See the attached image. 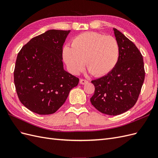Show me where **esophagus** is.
Segmentation results:
<instances>
[{
  "label": "esophagus",
  "instance_id": "1",
  "mask_svg": "<svg viewBox=\"0 0 158 158\" xmlns=\"http://www.w3.org/2000/svg\"><path fill=\"white\" fill-rule=\"evenodd\" d=\"M80 83L81 84H88V81L86 80H84V79H80Z\"/></svg>",
  "mask_w": 158,
  "mask_h": 158
}]
</instances>
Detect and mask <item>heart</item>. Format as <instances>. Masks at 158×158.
Segmentation results:
<instances>
[{"instance_id":"b5f03b06","label":"heart","mask_w":158,"mask_h":158,"mask_svg":"<svg viewBox=\"0 0 158 158\" xmlns=\"http://www.w3.org/2000/svg\"><path fill=\"white\" fill-rule=\"evenodd\" d=\"M72 47L65 46L63 56L69 71L78 74L84 69L85 63L89 73L96 77L109 74L116 66L120 49L113 36L87 31L76 36Z\"/></svg>"}]
</instances>
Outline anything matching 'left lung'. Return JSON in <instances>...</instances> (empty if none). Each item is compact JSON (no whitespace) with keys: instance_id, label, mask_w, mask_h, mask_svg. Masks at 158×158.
<instances>
[{"instance_id":"1","label":"left lung","mask_w":158,"mask_h":158,"mask_svg":"<svg viewBox=\"0 0 158 158\" xmlns=\"http://www.w3.org/2000/svg\"><path fill=\"white\" fill-rule=\"evenodd\" d=\"M119 45V58L114 68L103 77L92 81L95 92L90 102L99 111L118 115L135 106L145 78L143 57L136 46L113 28Z\"/></svg>"}]
</instances>
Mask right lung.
Listing matches in <instances>:
<instances>
[{"mask_svg":"<svg viewBox=\"0 0 158 158\" xmlns=\"http://www.w3.org/2000/svg\"><path fill=\"white\" fill-rule=\"evenodd\" d=\"M70 30H50L18 52L14 81L20 102L39 114L55 113L79 79L64 69L63 46Z\"/></svg>","mask_w":158,"mask_h":158,"instance_id":"right-lung-1","label":"right lung"}]
</instances>
